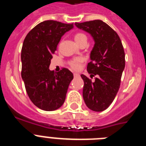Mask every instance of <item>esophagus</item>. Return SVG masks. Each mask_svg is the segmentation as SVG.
<instances>
[{
    "instance_id": "34e87169",
    "label": "esophagus",
    "mask_w": 146,
    "mask_h": 146,
    "mask_svg": "<svg viewBox=\"0 0 146 146\" xmlns=\"http://www.w3.org/2000/svg\"><path fill=\"white\" fill-rule=\"evenodd\" d=\"M74 77H78L79 76V74H77V73H74Z\"/></svg>"
}]
</instances>
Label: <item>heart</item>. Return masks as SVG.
I'll return each mask as SVG.
<instances>
[{
  "mask_svg": "<svg viewBox=\"0 0 146 146\" xmlns=\"http://www.w3.org/2000/svg\"><path fill=\"white\" fill-rule=\"evenodd\" d=\"M74 41L77 42L78 44H79L80 42H82V41L87 39V36L84 33H77L74 36ZM82 62V58H75L71 62V66L74 69H78L80 67V65Z\"/></svg>",
  "mask_w": 146,
  "mask_h": 146,
  "instance_id": "b5f03b06",
  "label": "heart"
}]
</instances>
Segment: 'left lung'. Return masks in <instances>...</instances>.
<instances>
[{
  "label": "left lung",
  "instance_id": "left-lung-1",
  "mask_svg": "<svg viewBox=\"0 0 146 146\" xmlns=\"http://www.w3.org/2000/svg\"><path fill=\"white\" fill-rule=\"evenodd\" d=\"M75 26L91 35L94 45L90 54L91 62L87 71L94 80L84 74L82 96L86 106L95 112H101L110 105L116 96L125 67V53L118 35L107 23L93 20Z\"/></svg>",
  "mask_w": 146,
  "mask_h": 146
}]
</instances>
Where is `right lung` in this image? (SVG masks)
I'll use <instances>...</instances> for the list:
<instances>
[{
    "instance_id": "obj_1",
    "label": "right lung",
    "mask_w": 146,
    "mask_h": 146,
    "mask_svg": "<svg viewBox=\"0 0 146 146\" xmlns=\"http://www.w3.org/2000/svg\"><path fill=\"white\" fill-rule=\"evenodd\" d=\"M73 28V24L44 21L35 26L23 42L22 79L30 99L45 111H53L63 105L74 77L65 68L58 72L49 69L60 38Z\"/></svg>"
}]
</instances>
